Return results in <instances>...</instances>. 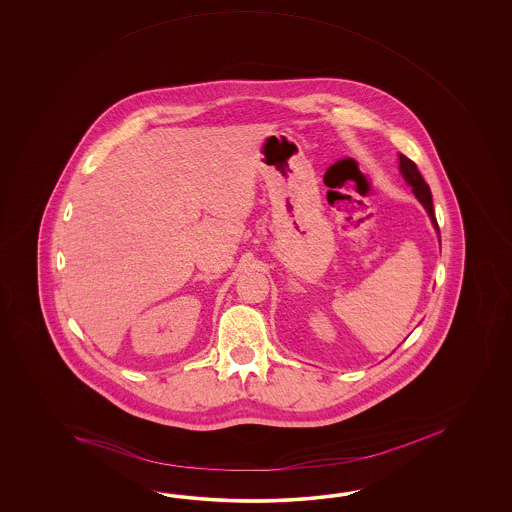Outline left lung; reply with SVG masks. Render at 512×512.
Here are the masks:
<instances>
[{
    "label": "left lung",
    "mask_w": 512,
    "mask_h": 512,
    "mask_svg": "<svg viewBox=\"0 0 512 512\" xmlns=\"http://www.w3.org/2000/svg\"><path fill=\"white\" fill-rule=\"evenodd\" d=\"M399 170H401V174H403L404 181L412 186V192H414L415 197L423 203V207L426 208L428 216L432 219L434 229L437 230V234H439V225H437V219H435L430 186L426 185L425 179H423V175L419 174V170H417L414 161H410L403 153H399Z\"/></svg>",
    "instance_id": "left-lung-1"
}]
</instances>
